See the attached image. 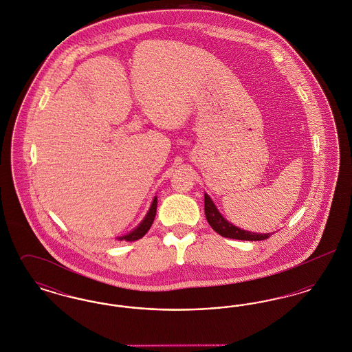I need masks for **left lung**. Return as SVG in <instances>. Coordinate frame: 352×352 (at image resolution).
<instances>
[{
	"label": "left lung",
	"mask_w": 352,
	"mask_h": 352,
	"mask_svg": "<svg viewBox=\"0 0 352 352\" xmlns=\"http://www.w3.org/2000/svg\"><path fill=\"white\" fill-rule=\"evenodd\" d=\"M204 214L208 224L212 227V230L223 237L228 239H237V240H250V241H257V240H264L268 239L269 234H254L250 231L240 230L234 227V224L228 223L226 219L220 215L215 204L210 199L207 194H204Z\"/></svg>",
	"instance_id": "obj_1"
}]
</instances>
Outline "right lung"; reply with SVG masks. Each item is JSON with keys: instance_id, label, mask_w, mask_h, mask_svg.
<instances>
[{"instance_id": "obj_1", "label": "right lung", "mask_w": 352, "mask_h": 352, "mask_svg": "<svg viewBox=\"0 0 352 352\" xmlns=\"http://www.w3.org/2000/svg\"><path fill=\"white\" fill-rule=\"evenodd\" d=\"M155 212H157V198H154V201L151 203V210L148 212V215L141 221V224L132 231L131 234H125L122 237H118V240H126V241H134L141 239L144 234L149 231V228L153 224V220L155 218Z\"/></svg>"}]
</instances>
